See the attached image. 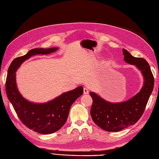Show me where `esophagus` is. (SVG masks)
I'll return each instance as SVG.
<instances>
[{
	"instance_id": "esophagus-1",
	"label": "esophagus",
	"mask_w": 159,
	"mask_h": 159,
	"mask_svg": "<svg viewBox=\"0 0 159 159\" xmlns=\"http://www.w3.org/2000/svg\"><path fill=\"white\" fill-rule=\"evenodd\" d=\"M84 94H88L89 93V89L87 88H84Z\"/></svg>"
}]
</instances>
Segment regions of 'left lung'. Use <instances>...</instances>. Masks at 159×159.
Returning a JSON list of instances; mask_svg holds the SVG:
<instances>
[{
    "label": "left lung",
    "instance_id": "8db88e82",
    "mask_svg": "<svg viewBox=\"0 0 159 159\" xmlns=\"http://www.w3.org/2000/svg\"><path fill=\"white\" fill-rule=\"evenodd\" d=\"M123 54L125 62L136 66L141 71L145 81L141 91L123 102L111 103L94 92L89 93L93 99L91 118L98 127L109 132L121 131L135 124L142 116L154 88V77L148 62L133 57L125 49H123Z\"/></svg>",
    "mask_w": 159,
    "mask_h": 159
}]
</instances>
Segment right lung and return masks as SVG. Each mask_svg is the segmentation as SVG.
Wrapping results in <instances>:
<instances>
[{
  "label": "right lung",
  "instance_id": "right-lung-1",
  "mask_svg": "<svg viewBox=\"0 0 159 159\" xmlns=\"http://www.w3.org/2000/svg\"><path fill=\"white\" fill-rule=\"evenodd\" d=\"M57 48H34L25 56L14 59L9 66L6 81V92L19 119L28 129L40 134H51L58 131L67 121L71 105L84 93L81 86L67 91L50 102L32 103L19 93L16 83V71L29 57L36 54H49Z\"/></svg>",
  "mask_w": 159,
  "mask_h": 159
}]
</instances>
